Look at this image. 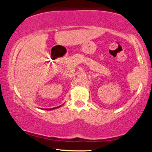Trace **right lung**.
<instances>
[{
	"label": "right lung",
	"instance_id": "1",
	"mask_svg": "<svg viewBox=\"0 0 152 152\" xmlns=\"http://www.w3.org/2000/svg\"><path fill=\"white\" fill-rule=\"evenodd\" d=\"M61 105H60V106H58V107H61ZM56 107H53V108H48V109H45L46 110H53V109H55V108H56Z\"/></svg>",
	"mask_w": 152,
	"mask_h": 152
}]
</instances>
